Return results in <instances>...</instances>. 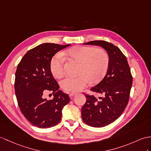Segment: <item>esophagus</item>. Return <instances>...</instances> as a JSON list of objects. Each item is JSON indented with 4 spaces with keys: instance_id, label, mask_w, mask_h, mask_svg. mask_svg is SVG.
<instances>
[{
    "instance_id": "1",
    "label": "esophagus",
    "mask_w": 151,
    "mask_h": 151,
    "mask_svg": "<svg viewBox=\"0 0 151 151\" xmlns=\"http://www.w3.org/2000/svg\"><path fill=\"white\" fill-rule=\"evenodd\" d=\"M77 94V93L76 92H71L70 93V97H73V96H74V95H76Z\"/></svg>"
}]
</instances>
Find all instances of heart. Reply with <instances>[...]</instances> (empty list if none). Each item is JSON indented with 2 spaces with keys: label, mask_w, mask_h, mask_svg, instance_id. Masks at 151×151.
<instances>
[{
  "label": "heart",
  "mask_w": 151,
  "mask_h": 151,
  "mask_svg": "<svg viewBox=\"0 0 151 151\" xmlns=\"http://www.w3.org/2000/svg\"><path fill=\"white\" fill-rule=\"evenodd\" d=\"M65 55L79 63L78 76L67 77L61 81V88L68 91H79L89 83L97 84L107 73L109 57L106 50L102 48L89 46H76L65 52ZM65 58L61 54H56L51 59L50 69L52 75L60 78L65 73Z\"/></svg>",
  "instance_id": "heart-1"
}]
</instances>
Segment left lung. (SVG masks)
Returning a JSON list of instances; mask_svg holds the SVG:
<instances>
[{
    "instance_id": "obj_1",
    "label": "left lung",
    "mask_w": 151,
    "mask_h": 151,
    "mask_svg": "<svg viewBox=\"0 0 151 151\" xmlns=\"http://www.w3.org/2000/svg\"><path fill=\"white\" fill-rule=\"evenodd\" d=\"M84 45L101 46L107 51L109 64L107 73L91 91L102 97L85 94L86 101L81 109L84 122L94 127H104L115 121L127 105L133 83L130 67L126 57L118 47L102 40Z\"/></svg>"
}]
</instances>
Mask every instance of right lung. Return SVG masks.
Here are the masks:
<instances>
[{"mask_svg": "<svg viewBox=\"0 0 151 151\" xmlns=\"http://www.w3.org/2000/svg\"><path fill=\"white\" fill-rule=\"evenodd\" d=\"M70 44L45 43L29 50L17 66L14 90L18 104L25 118L33 126L49 128L60 122L62 109L70 102L68 95L58 90L60 86L50 69L51 59ZM52 91L54 98L42 97Z\"/></svg>", "mask_w": 151, "mask_h": 151, "instance_id": "add662e5", "label": "right lung"}]
</instances>
